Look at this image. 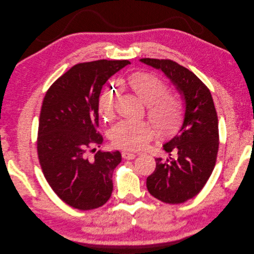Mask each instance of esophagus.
<instances>
[{"label":"esophagus","mask_w":254,"mask_h":254,"mask_svg":"<svg viewBox=\"0 0 254 254\" xmlns=\"http://www.w3.org/2000/svg\"><path fill=\"white\" fill-rule=\"evenodd\" d=\"M122 157L124 159H127V160H132L134 159L136 155L134 153H130V152H122Z\"/></svg>","instance_id":"34e87169"}]
</instances>
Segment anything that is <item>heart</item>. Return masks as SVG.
<instances>
[{
    "label": "heart",
    "instance_id": "b5f03b06",
    "mask_svg": "<svg viewBox=\"0 0 254 254\" xmlns=\"http://www.w3.org/2000/svg\"><path fill=\"white\" fill-rule=\"evenodd\" d=\"M124 83V82H121ZM137 97L148 105V114L155 127L161 133H172L182 119L183 102L179 96L166 94L165 82L156 74L137 72L126 82ZM118 97V87H108L101 93L98 106L106 117L113 115ZM152 127L143 121H121L111 130V140L114 146L136 151L142 149L153 136Z\"/></svg>",
    "mask_w": 254,
    "mask_h": 254
}]
</instances>
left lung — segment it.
Returning <instances> with one entry per match:
<instances>
[{"label": "left lung", "mask_w": 254, "mask_h": 254, "mask_svg": "<svg viewBox=\"0 0 254 254\" xmlns=\"http://www.w3.org/2000/svg\"><path fill=\"white\" fill-rule=\"evenodd\" d=\"M161 70L183 99L184 121L178 133L163 144L166 159L156 158L147 188L155 198L182 203L206 185L216 163L219 147L218 118L210 90L193 72L172 60L140 59Z\"/></svg>", "instance_id": "left-lung-1"}]
</instances>
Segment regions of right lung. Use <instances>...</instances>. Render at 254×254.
Returning a JSON list of instances; mask_svg holds the SVG:
<instances>
[{"mask_svg":"<svg viewBox=\"0 0 254 254\" xmlns=\"http://www.w3.org/2000/svg\"><path fill=\"white\" fill-rule=\"evenodd\" d=\"M130 64L123 61L79 63L59 77L45 94L39 118L37 152L43 175L70 207L87 211L110 199L119 151L95 152L103 142L98 101L103 84Z\"/></svg>","mask_w":254,"mask_h":254,"instance_id":"add662e5","label":"right lung"}]
</instances>
